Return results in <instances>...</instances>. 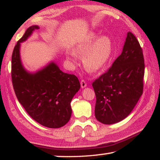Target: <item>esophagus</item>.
Instances as JSON below:
<instances>
[{
  "instance_id": "esophagus-1",
  "label": "esophagus",
  "mask_w": 160,
  "mask_h": 160,
  "mask_svg": "<svg viewBox=\"0 0 160 160\" xmlns=\"http://www.w3.org/2000/svg\"><path fill=\"white\" fill-rule=\"evenodd\" d=\"M81 87H82V88H84V87H87L86 81H84V80L81 81Z\"/></svg>"
}]
</instances>
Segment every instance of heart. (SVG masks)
I'll return each mask as SVG.
<instances>
[{
	"instance_id": "obj_1",
	"label": "heart",
	"mask_w": 160,
	"mask_h": 160,
	"mask_svg": "<svg viewBox=\"0 0 160 160\" xmlns=\"http://www.w3.org/2000/svg\"><path fill=\"white\" fill-rule=\"evenodd\" d=\"M74 51L78 54H84L83 65L87 71L96 72L104 68L110 60L113 52L112 39L108 36L99 37L95 32H92L86 38L76 46ZM67 58L72 62H76L74 53H68Z\"/></svg>"
}]
</instances>
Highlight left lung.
I'll list each match as a JSON object with an SVG mask.
<instances>
[{
  "label": "left lung",
  "instance_id": "obj_1",
  "mask_svg": "<svg viewBox=\"0 0 160 160\" xmlns=\"http://www.w3.org/2000/svg\"><path fill=\"white\" fill-rule=\"evenodd\" d=\"M144 68L142 48L136 37L128 32L122 54L92 82L98 121L114 124L130 114L143 94Z\"/></svg>",
  "mask_w": 160,
  "mask_h": 160
}]
</instances>
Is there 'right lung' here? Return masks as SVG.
Instances as JSON below:
<instances>
[{
	"label": "right lung",
	"instance_id": "obj_1",
	"mask_svg": "<svg viewBox=\"0 0 160 160\" xmlns=\"http://www.w3.org/2000/svg\"><path fill=\"white\" fill-rule=\"evenodd\" d=\"M38 28L36 25L28 28L15 45L12 56V84L19 102L32 119L47 128H59L71 119V102L81 85L75 75L62 72L54 62L35 73L25 71L19 55L20 43Z\"/></svg>",
	"mask_w": 160,
	"mask_h": 160
}]
</instances>
